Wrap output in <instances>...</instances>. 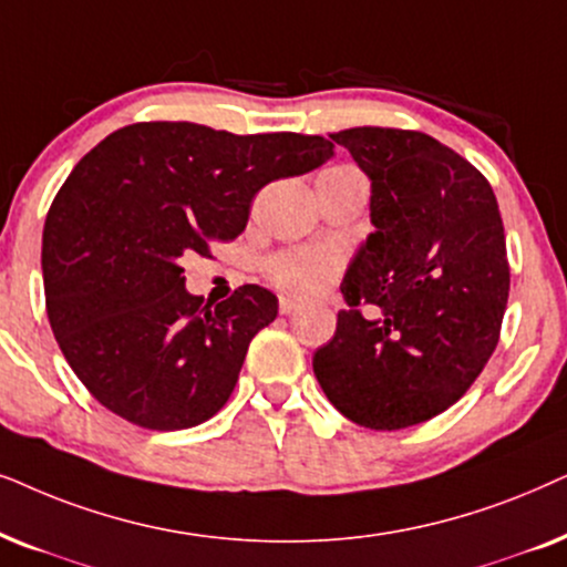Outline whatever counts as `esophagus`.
<instances>
[{
  "instance_id": "34e87169",
  "label": "esophagus",
  "mask_w": 567,
  "mask_h": 567,
  "mask_svg": "<svg viewBox=\"0 0 567 567\" xmlns=\"http://www.w3.org/2000/svg\"><path fill=\"white\" fill-rule=\"evenodd\" d=\"M298 311H300L298 300H292V298H279V313L292 316V313H298Z\"/></svg>"
}]
</instances>
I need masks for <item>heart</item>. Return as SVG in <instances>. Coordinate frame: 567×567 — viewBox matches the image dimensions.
I'll use <instances>...</instances> for the list:
<instances>
[{"mask_svg":"<svg viewBox=\"0 0 567 567\" xmlns=\"http://www.w3.org/2000/svg\"><path fill=\"white\" fill-rule=\"evenodd\" d=\"M344 267V256L337 248H282L267 261V277L277 290L290 298L313 300L327 292L339 271Z\"/></svg>","mask_w":567,"mask_h":567,"instance_id":"1","label":"heart"}]
</instances>
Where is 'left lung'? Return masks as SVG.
<instances>
[{"instance_id": "left-lung-1", "label": "left lung", "mask_w": 567, "mask_h": 567, "mask_svg": "<svg viewBox=\"0 0 567 567\" xmlns=\"http://www.w3.org/2000/svg\"><path fill=\"white\" fill-rule=\"evenodd\" d=\"M329 137L371 178L375 230L347 269L350 308L313 373L362 427L420 425L470 391L501 339L511 290L501 209L489 181L430 134L354 126Z\"/></svg>"}]
</instances>
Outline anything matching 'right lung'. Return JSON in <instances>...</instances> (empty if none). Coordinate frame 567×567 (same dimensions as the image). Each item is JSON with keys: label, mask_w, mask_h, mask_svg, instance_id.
<instances>
[{"label": "right lung", "mask_w": 567, "mask_h": 567, "mask_svg": "<svg viewBox=\"0 0 567 567\" xmlns=\"http://www.w3.org/2000/svg\"><path fill=\"white\" fill-rule=\"evenodd\" d=\"M331 155L319 134L140 121L74 165L43 225V292L66 362L105 410L147 430L223 410L277 298L244 285L209 306L186 292L181 256L238 238L264 186Z\"/></svg>", "instance_id": "obj_1"}]
</instances>
